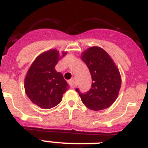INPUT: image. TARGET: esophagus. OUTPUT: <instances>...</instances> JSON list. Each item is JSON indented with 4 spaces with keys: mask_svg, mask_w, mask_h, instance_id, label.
<instances>
[{
    "mask_svg": "<svg viewBox=\"0 0 148 148\" xmlns=\"http://www.w3.org/2000/svg\"><path fill=\"white\" fill-rule=\"evenodd\" d=\"M75 78H72V79H70V80L69 81V84L71 86V87H74V86H75Z\"/></svg>",
    "mask_w": 148,
    "mask_h": 148,
    "instance_id": "1",
    "label": "esophagus"
}]
</instances>
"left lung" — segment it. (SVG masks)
I'll use <instances>...</instances> for the list:
<instances>
[{
    "instance_id": "8db88e82",
    "label": "left lung",
    "mask_w": 148,
    "mask_h": 148,
    "mask_svg": "<svg viewBox=\"0 0 148 148\" xmlns=\"http://www.w3.org/2000/svg\"><path fill=\"white\" fill-rule=\"evenodd\" d=\"M81 58L90 70L92 82L91 88L86 93L75 89L82 102L92 110L109 108L117 99L121 88L119 69L108 53L99 47L88 48Z\"/></svg>"
}]
</instances>
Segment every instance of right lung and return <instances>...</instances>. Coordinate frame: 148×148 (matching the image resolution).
Masks as SVG:
<instances>
[{"label": "right lung", "mask_w": 148, "mask_h": 148, "mask_svg": "<svg viewBox=\"0 0 148 148\" xmlns=\"http://www.w3.org/2000/svg\"><path fill=\"white\" fill-rule=\"evenodd\" d=\"M66 54L60 56L57 49L41 53L30 66L24 80V89L32 102L43 109H50L62 100L68 84L64 76L55 69L58 61Z\"/></svg>", "instance_id": "right-lung-1"}]
</instances>
